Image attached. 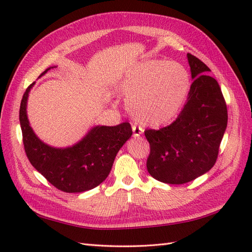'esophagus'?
<instances>
[{"mask_svg": "<svg viewBox=\"0 0 252 252\" xmlns=\"http://www.w3.org/2000/svg\"><path fill=\"white\" fill-rule=\"evenodd\" d=\"M132 131H133V135H134V137L141 136L143 134V132H144L142 127L137 126H132Z\"/></svg>", "mask_w": 252, "mask_h": 252, "instance_id": "34e87169", "label": "esophagus"}]
</instances>
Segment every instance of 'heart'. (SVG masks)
I'll list each match as a JSON object with an SVG mask.
<instances>
[{"label": "heart", "instance_id": "heart-1", "mask_svg": "<svg viewBox=\"0 0 252 252\" xmlns=\"http://www.w3.org/2000/svg\"><path fill=\"white\" fill-rule=\"evenodd\" d=\"M117 91L126 98V108L142 125L159 126L178 115L189 93L186 69L174 62L145 61L122 74Z\"/></svg>", "mask_w": 252, "mask_h": 252}]
</instances>
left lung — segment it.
<instances>
[{
  "label": "left lung",
  "mask_w": 252,
  "mask_h": 252,
  "mask_svg": "<svg viewBox=\"0 0 252 252\" xmlns=\"http://www.w3.org/2000/svg\"><path fill=\"white\" fill-rule=\"evenodd\" d=\"M194 80L179 117L160 130H146L151 145L147 171L167 184H184L207 173L215 165L227 126V109L222 91L205 63L187 54Z\"/></svg>",
  "instance_id": "left-lung-1"
}]
</instances>
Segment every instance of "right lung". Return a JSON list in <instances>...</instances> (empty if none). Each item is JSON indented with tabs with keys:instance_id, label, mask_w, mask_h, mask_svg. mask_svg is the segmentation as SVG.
Listing matches in <instances>:
<instances>
[{
	"instance_id": "1",
	"label": "right lung",
	"mask_w": 252,
	"mask_h": 252,
	"mask_svg": "<svg viewBox=\"0 0 252 252\" xmlns=\"http://www.w3.org/2000/svg\"><path fill=\"white\" fill-rule=\"evenodd\" d=\"M54 67L47 68L40 77ZM34 82L26 90L19 109L25 152L30 163L63 191L82 192L98 186L108 176L119 149L131 137L130 123L96 126L74 145L53 147L42 142L30 126L27 103Z\"/></svg>"
}]
</instances>
